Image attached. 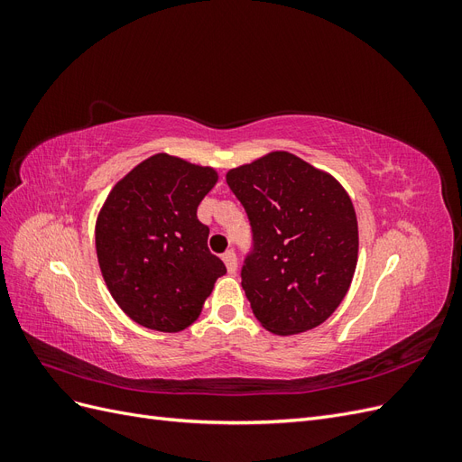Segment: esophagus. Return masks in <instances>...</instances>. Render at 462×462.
I'll return each mask as SVG.
<instances>
[{
	"instance_id": "34e87169",
	"label": "esophagus",
	"mask_w": 462,
	"mask_h": 462,
	"mask_svg": "<svg viewBox=\"0 0 462 462\" xmlns=\"http://www.w3.org/2000/svg\"><path fill=\"white\" fill-rule=\"evenodd\" d=\"M221 260L226 262V268H227L229 273H235V272H236V254L233 253V250H227V253L221 256Z\"/></svg>"
}]
</instances>
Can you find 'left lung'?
<instances>
[{
  "label": "left lung",
  "mask_w": 462,
  "mask_h": 462,
  "mask_svg": "<svg viewBox=\"0 0 462 462\" xmlns=\"http://www.w3.org/2000/svg\"><path fill=\"white\" fill-rule=\"evenodd\" d=\"M226 179L253 227L241 285L256 319L275 335L324 324L351 287L358 260L346 190L289 152L235 167Z\"/></svg>",
  "instance_id": "8db88e82"
}]
</instances>
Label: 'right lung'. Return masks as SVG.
Listing matches in <instances>:
<instances>
[{
	"mask_svg": "<svg viewBox=\"0 0 462 462\" xmlns=\"http://www.w3.org/2000/svg\"><path fill=\"white\" fill-rule=\"evenodd\" d=\"M216 183L212 167L156 153L107 194L96 219L97 263L111 297L138 326L187 329L226 275L197 217Z\"/></svg>",
	"mask_w": 462,
	"mask_h": 462,
	"instance_id": "right-lung-1",
	"label": "right lung"
}]
</instances>
